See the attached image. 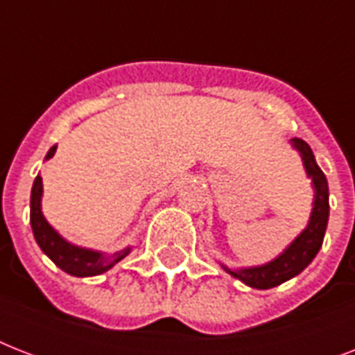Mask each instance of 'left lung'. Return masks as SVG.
<instances>
[{
	"label": "left lung",
	"instance_id": "8db88e82",
	"mask_svg": "<svg viewBox=\"0 0 355 355\" xmlns=\"http://www.w3.org/2000/svg\"><path fill=\"white\" fill-rule=\"evenodd\" d=\"M291 145L302 156L306 173L313 182V210H311L308 227L304 228L300 236H297V239L272 261L259 265V267H247V269H228L223 265V269L227 270L228 275H232L234 278L241 280L243 284H247L248 287H254V289H270V287L280 286L293 276L300 275L313 261L319 248L322 247V239H324L326 227H328V216H330L328 180L315 162L313 150L304 139L293 138Z\"/></svg>",
	"mask_w": 355,
	"mask_h": 355
}]
</instances>
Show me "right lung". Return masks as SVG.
Listing matches in <instances>:
<instances>
[{"instance_id": "obj_1", "label": "right lung", "mask_w": 355, "mask_h": 355, "mask_svg": "<svg viewBox=\"0 0 355 355\" xmlns=\"http://www.w3.org/2000/svg\"><path fill=\"white\" fill-rule=\"evenodd\" d=\"M55 150H57V145H53L49 149V153L46 155V160H49L55 155ZM42 191H44L42 189V177L38 175L35 178L33 189H31V228H33L38 247L64 272H68L71 276H79V278L103 275L108 269H112L114 265L121 261L130 252V247H127L119 250V252L107 256V254L97 252V250L77 247V245H71V243L66 241L46 221V217L42 214Z\"/></svg>"}]
</instances>
